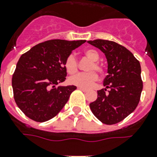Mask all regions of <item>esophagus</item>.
I'll return each instance as SVG.
<instances>
[{
	"label": "esophagus",
	"mask_w": 157,
	"mask_h": 157,
	"mask_svg": "<svg viewBox=\"0 0 157 157\" xmlns=\"http://www.w3.org/2000/svg\"><path fill=\"white\" fill-rule=\"evenodd\" d=\"M78 89L82 90V92H84V93H86V92H88V89H86V88H84V87H80V86H79Z\"/></svg>",
	"instance_id": "34e87169"
}]
</instances>
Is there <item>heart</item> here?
I'll list each match as a JSON object with an SVG mask.
<instances>
[{
  "instance_id": "b5f03b06",
  "label": "heart",
  "mask_w": 157,
  "mask_h": 157,
  "mask_svg": "<svg viewBox=\"0 0 157 157\" xmlns=\"http://www.w3.org/2000/svg\"><path fill=\"white\" fill-rule=\"evenodd\" d=\"M84 55L86 58L92 61L89 66L87 68V71L89 72L86 73H80L77 75L71 76L68 82L71 85L80 86V87H84V88H88L90 86H93L94 82L97 81L98 75L95 71H96L99 73H102L103 69L102 66L98 63L97 61L99 59V54L96 50L94 49H86L84 51ZM64 67L67 71V73L73 75L77 71L78 65H77V60L74 54H70L68 56L67 59L64 63Z\"/></svg>"
}]
</instances>
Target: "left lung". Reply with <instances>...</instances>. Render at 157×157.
I'll list each match as a JSON object with an SVG mask.
<instances>
[{"instance_id": "8db88e82", "label": "left lung", "mask_w": 157, "mask_h": 157, "mask_svg": "<svg viewBox=\"0 0 157 157\" xmlns=\"http://www.w3.org/2000/svg\"><path fill=\"white\" fill-rule=\"evenodd\" d=\"M87 42L105 53L108 63L105 88L98 91V98L90 104V109L103 123L116 124L140 102L143 89L140 63L128 49L115 41L98 39Z\"/></svg>"}]
</instances>
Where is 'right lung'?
Returning a JSON list of instances; mask_svg holds the SVG:
<instances>
[{
	"label": "right lung",
	"mask_w": 157,
	"mask_h": 157,
	"mask_svg": "<svg viewBox=\"0 0 157 157\" xmlns=\"http://www.w3.org/2000/svg\"><path fill=\"white\" fill-rule=\"evenodd\" d=\"M85 40L56 39L36 45L19 58L13 75L14 99L27 117L44 122L57 116L75 86H61L67 72L64 63Z\"/></svg>",
	"instance_id": "1"
}]
</instances>
